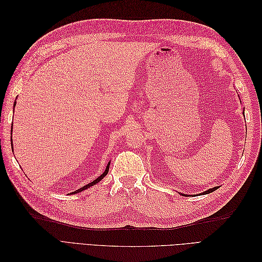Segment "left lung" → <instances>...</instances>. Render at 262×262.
I'll use <instances>...</instances> for the list:
<instances>
[{
    "label": "left lung",
    "instance_id": "1",
    "mask_svg": "<svg viewBox=\"0 0 262 262\" xmlns=\"http://www.w3.org/2000/svg\"><path fill=\"white\" fill-rule=\"evenodd\" d=\"M219 187H214V188H212V189H209L208 191H205V192H203V193H211V192H213V191H215V190L217 189Z\"/></svg>",
    "mask_w": 262,
    "mask_h": 262
}]
</instances>
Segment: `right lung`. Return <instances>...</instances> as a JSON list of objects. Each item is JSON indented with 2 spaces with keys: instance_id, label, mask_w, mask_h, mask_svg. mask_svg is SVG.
<instances>
[{
  "instance_id": "obj_1",
  "label": "right lung",
  "mask_w": 262,
  "mask_h": 262,
  "mask_svg": "<svg viewBox=\"0 0 262 262\" xmlns=\"http://www.w3.org/2000/svg\"><path fill=\"white\" fill-rule=\"evenodd\" d=\"M13 128V126H12ZM11 132H12V130H11ZM108 170H109V164L107 165V167H106V170L104 171V173H101V175L98 177V178H96L95 179L94 181H92V182H90V184H87L86 186H84V187H82L81 189H78V190H76V191H74V192H72V193H78V192H81V191H83V190H85V189H87V188H90V187H92V186H94L95 184H97V182H99L102 178H104L107 173H108Z\"/></svg>"
}]
</instances>
